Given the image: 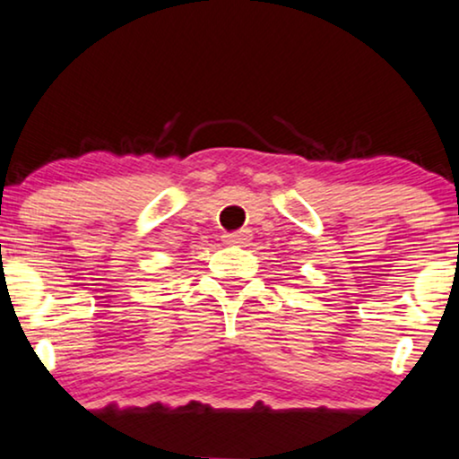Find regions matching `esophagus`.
<instances>
[{"instance_id":"esophagus-1","label":"esophagus","mask_w":459,"mask_h":459,"mask_svg":"<svg viewBox=\"0 0 459 459\" xmlns=\"http://www.w3.org/2000/svg\"><path fill=\"white\" fill-rule=\"evenodd\" d=\"M246 241H250V230H237V233L224 235V244L229 246H241Z\"/></svg>"}]
</instances>
